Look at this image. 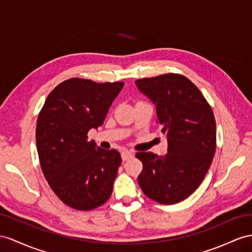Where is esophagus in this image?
<instances>
[{"mask_svg": "<svg viewBox=\"0 0 252 252\" xmlns=\"http://www.w3.org/2000/svg\"><path fill=\"white\" fill-rule=\"evenodd\" d=\"M132 157H133V152L128 151V150H125V151H122V153H121L122 160H127L128 158H131Z\"/></svg>", "mask_w": 252, "mask_h": 252, "instance_id": "1", "label": "esophagus"}]
</instances>
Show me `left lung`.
I'll list each match as a JSON object with an SVG mask.
<instances>
[{"label": "left lung", "mask_w": 252, "mask_h": 252, "mask_svg": "<svg viewBox=\"0 0 252 252\" xmlns=\"http://www.w3.org/2000/svg\"><path fill=\"white\" fill-rule=\"evenodd\" d=\"M135 84L156 105L158 125L166 134L165 156L137 152L143 163L138 184L145 195L162 204L190 196L208 172L216 150V124L212 107L188 77L167 73Z\"/></svg>", "instance_id": "1"}]
</instances>
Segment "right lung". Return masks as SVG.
Instances as JSON below:
<instances>
[{
    "instance_id": "1",
    "label": "right lung",
    "mask_w": 252,
    "mask_h": 252,
    "mask_svg": "<svg viewBox=\"0 0 252 252\" xmlns=\"http://www.w3.org/2000/svg\"><path fill=\"white\" fill-rule=\"evenodd\" d=\"M125 83L72 77L50 93L38 115L36 145L44 178L62 201L79 211L104 204L121 164L120 153L89 141Z\"/></svg>"
}]
</instances>
